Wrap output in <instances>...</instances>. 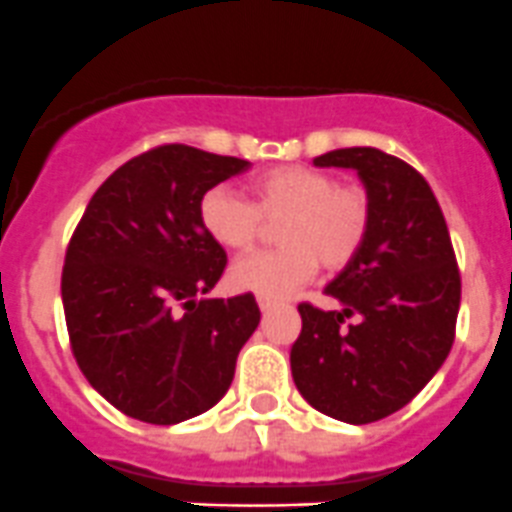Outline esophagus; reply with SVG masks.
<instances>
[{"mask_svg": "<svg viewBox=\"0 0 512 512\" xmlns=\"http://www.w3.org/2000/svg\"><path fill=\"white\" fill-rule=\"evenodd\" d=\"M257 305H260L262 312H267L270 307H275V300H270V297H257Z\"/></svg>", "mask_w": 512, "mask_h": 512, "instance_id": "1", "label": "esophagus"}]
</instances>
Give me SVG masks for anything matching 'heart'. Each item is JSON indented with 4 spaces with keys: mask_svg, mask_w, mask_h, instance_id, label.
I'll list each match as a JSON object with an SVG mask.
<instances>
[{
    "mask_svg": "<svg viewBox=\"0 0 512 512\" xmlns=\"http://www.w3.org/2000/svg\"><path fill=\"white\" fill-rule=\"evenodd\" d=\"M277 225L282 247L235 262L230 285L260 297H287L305 285L317 267L342 270L362 250L370 232V195L357 182L305 165H282L247 182V200L230 187H212L200 202V222L222 250L247 252L262 225Z\"/></svg>",
    "mask_w": 512,
    "mask_h": 512,
    "instance_id": "b5f03b06",
    "label": "heart"
}]
</instances>
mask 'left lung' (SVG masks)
<instances>
[{
    "mask_svg": "<svg viewBox=\"0 0 512 512\" xmlns=\"http://www.w3.org/2000/svg\"><path fill=\"white\" fill-rule=\"evenodd\" d=\"M312 162L357 170L372 222L355 260L325 287L342 310L297 305L292 380L315 410L367 425L405 408L448 357L460 310L458 260L433 190L408 162L375 147Z\"/></svg>",
    "mask_w": 512,
    "mask_h": 512,
    "instance_id": "8db88e82",
    "label": "left lung"
}]
</instances>
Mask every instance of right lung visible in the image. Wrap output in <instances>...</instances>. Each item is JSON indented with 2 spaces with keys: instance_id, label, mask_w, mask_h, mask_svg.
Listing matches in <instances>:
<instances>
[{
  "instance_id": "obj_1",
  "label": "right lung",
  "mask_w": 512,
  "mask_h": 512,
  "mask_svg": "<svg viewBox=\"0 0 512 512\" xmlns=\"http://www.w3.org/2000/svg\"><path fill=\"white\" fill-rule=\"evenodd\" d=\"M250 162L160 145L99 185L62 270L69 345L87 382L119 413L175 425L222 400L260 325L252 292L197 300L227 265L200 222L207 190Z\"/></svg>"
}]
</instances>
